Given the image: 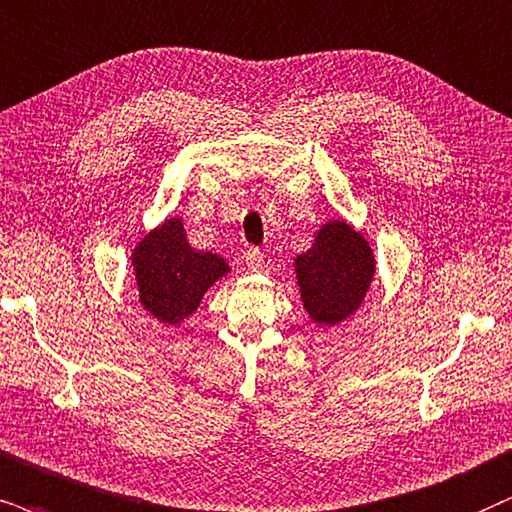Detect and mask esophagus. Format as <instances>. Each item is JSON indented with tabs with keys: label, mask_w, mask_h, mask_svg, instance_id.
Instances as JSON below:
<instances>
[{
	"label": "esophagus",
	"mask_w": 512,
	"mask_h": 512,
	"mask_svg": "<svg viewBox=\"0 0 512 512\" xmlns=\"http://www.w3.org/2000/svg\"><path fill=\"white\" fill-rule=\"evenodd\" d=\"M243 262H245V267H248L250 271L262 269V264H264V252H262L260 248H248V250L243 252Z\"/></svg>",
	"instance_id": "34e87169"
}]
</instances>
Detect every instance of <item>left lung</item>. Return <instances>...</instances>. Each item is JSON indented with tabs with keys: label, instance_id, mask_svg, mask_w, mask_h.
Returning <instances> with one entry per match:
<instances>
[{
	"label": "left lung",
	"instance_id": "obj_1",
	"mask_svg": "<svg viewBox=\"0 0 512 512\" xmlns=\"http://www.w3.org/2000/svg\"><path fill=\"white\" fill-rule=\"evenodd\" d=\"M297 283L309 316L323 326L347 319L364 300L375 271L371 248L352 226L331 222L295 260Z\"/></svg>",
	"mask_w": 512,
	"mask_h": 512
}]
</instances>
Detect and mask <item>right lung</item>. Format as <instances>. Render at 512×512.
<instances>
[{"label":"right lung","mask_w":512,"mask_h":512,"mask_svg":"<svg viewBox=\"0 0 512 512\" xmlns=\"http://www.w3.org/2000/svg\"><path fill=\"white\" fill-rule=\"evenodd\" d=\"M132 262L141 304L163 323H179L196 312L205 290L229 271L222 257L198 252L186 243L179 219H167L146 236Z\"/></svg>","instance_id":"1"}]
</instances>
